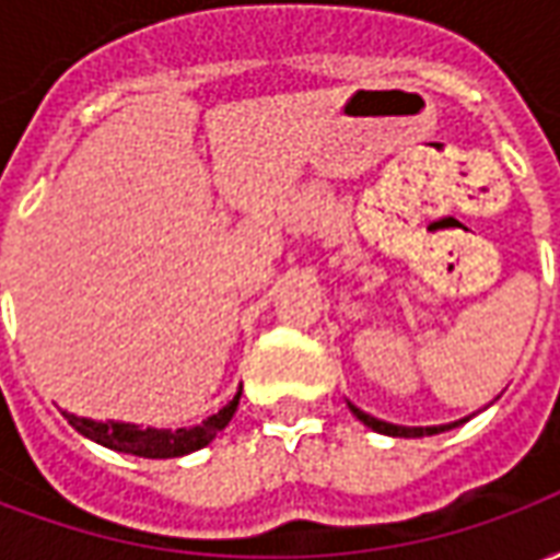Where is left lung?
<instances>
[{"mask_svg": "<svg viewBox=\"0 0 560 560\" xmlns=\"http://www.w3.org/2000/svg\"><path fill=\"white\" fill-rule=\"evenodd\" d=\"M351 405V401H348ZM351 411L357 413V420H363L369 429H375L381 434H393V438H422V434H438V432H446V429H453L456 422H450V425H429V429H408V425H393V422H384L372 417V413L360 411L357 405H351Z\"/></svg>", "mask_w": 560, "mask_h": 560, "instance_id": "obj_1", "label": "left lung"}]
</instances>
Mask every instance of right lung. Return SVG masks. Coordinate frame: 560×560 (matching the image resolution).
<instances>
[{"label": "right lung", "mask_w": 560, "mask_h": 560, "mask_svg": "<svg viewBox=\"0 0 560 560\" xmlns=\"http://www.w3.org/2000/svg\"><path fill=\"white\" fill-rule=\"evenodd\" d=\"M236 405H240V393L233 396L231 405H224L219 413L207 417L200 425H195V429H176V432H167V429H138V425H128V422H92L83 420V417H74V413H66V417L80 434H86L95 444L110 446V450H119V453H131V456L173 458L207 446L231 422Z\"/></svg>", "instance_id": "add662e5"}]
</instances>
